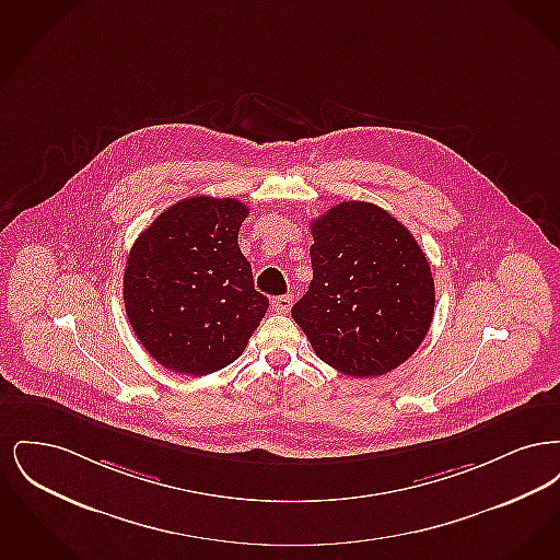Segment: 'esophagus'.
Masks as SVG:
<instances>
[{"mask_svg":"<svg viewBox=\"0 0 560 560\" xmlns=\"http://www.w3.org/2000/svg\"><path fill=\"white\" fill-rule=\"evenodd\" d=\"M292 295H279V298H275V300H272V308H275L277 313L285 315V313H290V311H292Z\"/></svg>","mask_w":560,"mask_h":560,"instance_id":"34e87169","label":"esophagus"}]
</instances>
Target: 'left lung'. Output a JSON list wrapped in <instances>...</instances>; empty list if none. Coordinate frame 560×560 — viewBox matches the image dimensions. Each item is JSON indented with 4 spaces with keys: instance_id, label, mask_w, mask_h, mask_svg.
<instances>
[{
    "instance_id": "8db88e82",
    "label": "left lung",
    "mask_w": 560,
    "mask_h": 560,
    "mask_svg": "<svg viewBox=\"0 0 560 560\" xmlns=\"http://www.w3.org/2000/svg\"><path fill=\"white\" fill-rule=\"evenodd\" d=\"M313 281L292 308L320 361L352 377L397 370L427 338L434 279L395 215L342 201L311 222Z\"/></svg>"
}]
</instances>
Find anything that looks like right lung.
<instances>
[{
	"label": "right lung",
	"mask_w": 560,
	"mask_h": 560,
	"mask_svg": "<svg viewBox=\"0 0 560 560\" xmlns=\"http://www.w3.org/2000/svg\"><path fill=\"white\" fill-rule=\"evenodd\" d=\"M237 199L195 195L170 206L133 241L124 304L136 338L165 370L208 375L231 365L267 315L241 254Z\"/></svg>",
	"instance_id": "add662e5"
}]
</instances>
